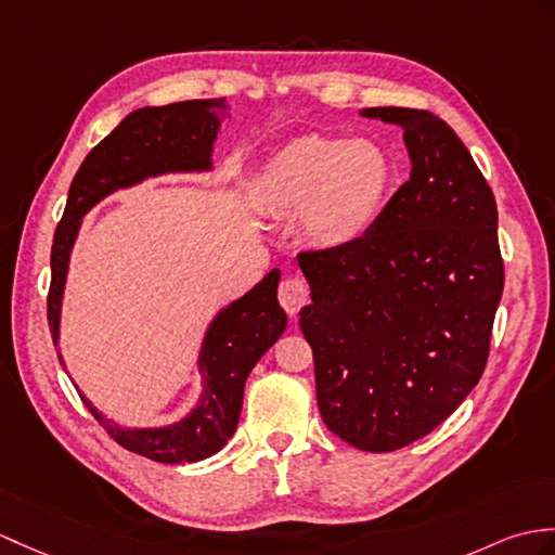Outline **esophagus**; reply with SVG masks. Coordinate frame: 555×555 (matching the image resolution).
Wrapping results in <instances>:
<instances>
[{
	"label": "esophagus",
	"instance_id": "obj_1",
	"mask_svg": "<svg viewBox=\"0 0 555 555\" xmlns=\"http://www.w3.org/2000/svg\"><path fill=\"white\" fill-rule=\"evenodd\" d=\"M309 300V288L302 279H283L279 286V302L291 317H298Z\"/></svg>",
	"mask_w": 555,
	"mask_h": 555
}]
</instances>
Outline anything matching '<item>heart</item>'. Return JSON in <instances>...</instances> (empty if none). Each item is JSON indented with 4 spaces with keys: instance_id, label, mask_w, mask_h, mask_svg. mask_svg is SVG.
<instances>
[{
    "instance_id": "obj_1",
    "label": "heart",
    "mask_w": 555,
    "mask_h": 555,
    "mask_svg": "<svg viewBox=\"0 0 555 555\" xmlns=\"http://www.w3.org/2000/svg\"><path fill=\"white\" fill-rule=\"evenodd\" d=\"M392 182V160L376 141L307 134L264 163L257 196L269 212H300L302 234L314 246L338 248L373 227Z\"/></svg>"
}]
</instances>
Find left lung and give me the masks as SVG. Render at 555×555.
<instances>
[{
  "label": "left lung",
  "mask_w": 555,
  "mask_h": 555,
  "mask_svg": "<svg viewBox=\"0 0 555 555\" xmlns=\"http://www.w3.org/2000/svg\"><path fill=\"white\" fill-rule=\"evenodd\" d=\"M399 125L411 158L364 236L298 255L326 428L362 452H395L454 414L482 378L504 291L496 201L468 149L418 108H364Z\"/></svg>",
  "instance_id": "left-lung-1"
}]
</instances>
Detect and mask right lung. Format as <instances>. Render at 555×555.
I'll return each instance as SVG.
<instances>
[{
    "instance_id": "obj_1",
    "label": "right lung",
    "mask_w": 555,
    "mask_h": 555,
    "mask_svg": "<svg viewBox=\"0 0 555 555\" xmlns=\"http://www.w3.org/2000/svg\"><path fill=\"white\" fill-rule=\"evenodd\" d=\"M224 111V99H196L170 103V106L139 108L89 151L70 184L66 210L51 246L47 317L54 345H59L61 300L70 250L82 217L113 191L134 186L149 177L210 170L212 144ZM279 279L281 272L274 269L253 291L212 319L198 357L203 392L186 418L163 428H122L103 416L80 392L85 406L115 442L151 461L193 463L217 454L238 425L248 373L286 331L288 319L276 300ZM59 359L63 364L61 352Z\"/></svg>"
}]
</instances>
